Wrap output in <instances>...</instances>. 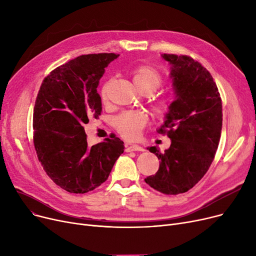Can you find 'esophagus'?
<instances>
[{
	"label": "esophagus",
	"mask_w": 256,
	"mask_h": 256,
	"mask_svg": "<svg viewBox=\"0 0 256 256\" xmlns=\"http://www.w3.org/2000/svg\"><path fill=\"white\" fill-rule=\"evenodd\" d=\"M126 152H144V148L142 146H140V145H136V144H134V145H126Z\"/></svg>",
	"instance_id": "34e87169"
}]
</instances>
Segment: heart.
Wrapping results in <instances>:
<instances>
[{"label":"heart","instance_id":"b5f03b06","mask_svg":"<svg viewBox=\"0 0 256 256\" xmlns=\"http://www.w3.org/2000/svg\"><path fill=\"white\" fill-rule=\"evenodd\" d=\"M132 82L140 92L154 93L162 84V76L150 66L141 65L134 70L132 74ZM108 83L100 90V98L106 100ZM167 108L166 102H160L156 106L158 112H164ZM147 122V115L142 112H126L115 119V128L121 136L126 139H136L141 134Z\"/></svg>","mask_w":256,"mask_h":256}]
</instances>
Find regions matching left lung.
I'll use <instances>...</instances> for the list:
<instances>
[{"label": "left lung", "instance_id": "obj_1", "mask_svg": "<svg viewBox=\"0 0 256 256\" xmlns=\"http://www.w3.org/2000/svg\"><path fill=\"white\" fill-rule=\"evenodd\" d=\"M170 64L174 100L164 124L171 145L164 152L148 147L160 160L156 174L145 182L167 195L189 191L204 178L218 148L222 130V102L212 76L199 62L188 56L164 54Z\"/></svg>", "mask_w": 256, "mask_h": 256}]
</instances>
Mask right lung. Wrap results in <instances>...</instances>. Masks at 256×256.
I'll list each match as a JSON object with an SVG mask.
<instances>
[{"instance_id":"right-lung-1","label":"right lung","mask_w":256,"mask_h":256,"mask_svg":"<svg viewBox=\"0 0 256 256\" xmlns=\"http://www.w3.org/2000/svg\"><path fill=\"white\" fill-rule=\"evenodd\" d=\"M118 56L76 57L52 70L38 92L33 114L37 156L50 180L70 193L84 194L104 182L124 152L117 137L89 146L83 128L90 115L102 112L100 80Z\"/></svg>"}]
</instances>
